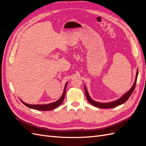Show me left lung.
I'll return each mask as SVG.
<instances>
[{"label": "left lung", "instance_id": "left-lung-1", "mask_svg": "<svg viewBox=\"0 0 146 146\" xmlns=\"http://www.w3.org/2000/svg\"><path fill=\"white\" fill-rule=\"evenodd\" d=\"M138 69H137L136 70V77H135V82L133 83V86H131V88H130V90L129 91H128L127 92H126L125 93L123 94V96H122L120 98H119L118 99L114 100L112 102H106V103H101L99 102H97L94 100L93 99H92L91 98V97L88 93V92L86 90V88L85 86V85H84V87H85V94H86V99L88 100V101L94 107H98L100 108H114L117 107V106H119L120 105H122L123 104H124L125 102L129 99V98L130 97V96L131 95V94L133 93V92L135 90V88L136 86V81H137V77H138Z\"/></svg>", "mask_w": 146, "mask_h": 146}]
</instances>
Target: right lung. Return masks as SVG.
<instances>
[{
    "mask_svg": "<svg viewBox=\"0 0 146 146\" xmlns=\"http://www.w3.org/2000/svg\"><path fill=\"white\" fill-rule=\"evenodd\" d=\"M68 83V82L66 83V85H65V86H64V88L63 94L61 95V98L58 100H57L56 102H52V103H50V104H44V105H39V104H38V105H31V104H26L22 100H21V99L20 100L22 102V103L24 104L25 106H27V107H29L30 108L39 110V111H50V110L55 109V108H57L58 107H59V106L63 103V102L64 99V97H65V92H66V87H67Z\"/></svg>",
    "mask_w": 146,
    "mask_h": 146,
    "instance_id": "obj_1",
    "label": "right lung"
}]
</instances>
